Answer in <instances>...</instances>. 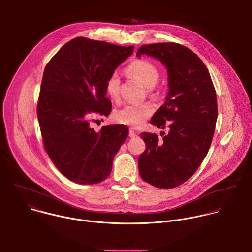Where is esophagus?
<instances>
[{
    "label": "esophagus",
    "mask_w": 252,
    "mask_h": 252,
    "mask_svg": "<svg viewBox=\"0 0 252 252\" xmlns=\"http://www.w3.org/2000/svg\"><path fill=\"white\" fill-rule=\"evenodd\" d=\"M138 135H137V133L134 131V129H130L129 130V137L130 138H136Z\"/></svg>",
    "instance_id": "obj_1"
}]
</instances>
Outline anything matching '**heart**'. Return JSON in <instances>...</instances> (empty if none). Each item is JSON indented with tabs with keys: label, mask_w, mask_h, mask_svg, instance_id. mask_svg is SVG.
<instances>
[{
	"label": "heart",
	"mask_w": 252,
	"mask_h": 252,
	"mask_svg": "<svg viewBox=\"0 0 252 252\" xmlns=\"http://www.w3.org/2000/svg\"><path fill=\"white\" fill-rule=\"evenodd\" d=\"M127 73L138 79L148 88L149 93H155V85L159 79L158 68L150 61L135 60L126 69ZM105 92L113 100H118L120 94V77L117 72H112L105 80ZM155 111L153 103L146 101L143 103H129L114 111V119L122 124L132 127H141Z\"/></svg>",
	"instance_id": "heart-1"
}]
</instances>
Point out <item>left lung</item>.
<instances>
[{
    "instance_id": "1",
    "label": "left lung",
    "mask_w": 252,
    "mask_h": 252,
    "mask_svg": "<svg viewBox=\"0 0 252 252\" xmlns=\"http://www.w3.org/2000/svg\"><path fill=\"white\" fill-rule=\"evenodd\" d=\"M153 57L168 73V94L151 124L169 132L162 141L152 133L141 134L146 151L138 160L141 178L161 189L189 180L206 157L215 131L217 97L208 69L189 49L176 43L142 46L137 57Z\"/></svg>"
}]
</instances>
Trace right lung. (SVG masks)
<instances>
[{
    "mask_svg": "<svg viewBox=\"0 0 252 252\" xmlns=\"http://www.w3.org/2000/svg\"><path fill=\"white\" fill-rule=\"evenodd\" d=\"M133 51L134 46L77 37L63 45L45 68L37 105L44 147L56 167L74 183L105 180L129 135L122 124L95 132L90 119L110 113L105 80Z\"/></svg>",
    "mask_w": 252,
    "mask_h": 252,
    "instance_id": "add662e5",
    "label": "right lung"
}]
</instances>
